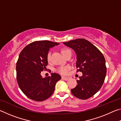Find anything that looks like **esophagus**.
<instances>
[{
  "label": "esophagus",
  "instance_id": "esophagus-1",
  "mask_svg": "<svg viewBox=\"0 0 121 121\" xmlns=\"http://www.w3.org/2000/svg\"><path fill=\"white\" fill-rule=\"evenodd\" d=\"M70 78L69 77H62V79H63V80H65V81H68L70 79Z\"/></svg>",
  "mask_w": 121,
  "mask_h": 121
}]
</instances>
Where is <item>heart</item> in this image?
<instances>
[{
    "label": "heart",
    "mask_w": 121,
    "mask_h": 121,
    "mask_svg": "<svg viewBox=\"0 0 121 121\" xmlns=\"http://www.w3.org/2000/svg\"><path fill=\"white\" fill-rule=\"evenodd\" d=\"M69 52H71L70 50H69V49H63L61 51V52H62V54L63 55V56H65V55H66L67 53ZM51 52H49L48 54H47V56H46V58L47 60H48V61H50L51 60ZM70 69V67L68 66H63V67H60L58 69V71L59 73H61V74H67L68 73V70Z\"/></svg>",
    "instance_id": "heart-1"
}]
</instances>
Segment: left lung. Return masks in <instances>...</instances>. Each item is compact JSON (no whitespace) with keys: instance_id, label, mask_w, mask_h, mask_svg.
<instances>
[{"instance_id":"8db88e82","label":"left lung","mask_w":121,"mask_h":121,"mask_svg":"<svg viewBox=\"0 0 121 121\" xmlns=\"http://www.w3.org/2000/svg\"><path fill=\"white\" fill-rule=\"evenodd\" d=\"M76 54L77 71L83 75L77 80L78 84L71 92L75 97L87 99L92 97L101 87L106 75L105 59L102 53L85 39L79 38L63 42Z\"/></svg>"}]
</instances>
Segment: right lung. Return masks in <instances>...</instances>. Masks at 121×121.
Masks as SVG:
<instances>
[{"mask_svg": "<svg viewBox=\"0 0 121 121\" xmlns=\"http://www.w3.org/2000/svg\"><path fill=\"white\" fill-rule=\"evenodd\" d=\"M59 44L48 40L36 41L26 46L20 53L16 63V79L22 92L30 99L42 101L54 92L60 76L51 73V76L43 78L40 73L46 69V56L50 48Z\"/></svg>", "mask_w": 121, "mask_h": 121, "instance_id": "1", "label": "right lung"}]
</instances>
